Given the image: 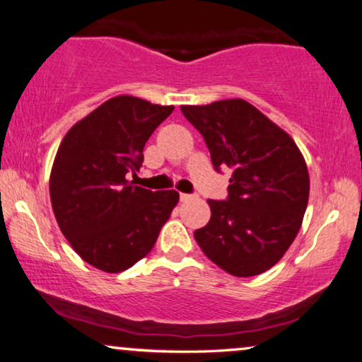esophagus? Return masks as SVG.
Wrapping results in <instances>:
<instances>
[{"label": "esophagus", "mask_w": 362, "mask_h": 362, "mask_svg": "<svg viewBox=\"0 0 362 362\" xmlns=\"http://www.w3.org/2000/svg\"><path fill=\"white\" fill-rule=\"evenodd\" d=\"M192 198H194V196H192V194H186V192H181V194H180V199L182 201V203H186V201H189V199H192Z\"/></svg>", "instance_id": "obj_1"}]
</instances>
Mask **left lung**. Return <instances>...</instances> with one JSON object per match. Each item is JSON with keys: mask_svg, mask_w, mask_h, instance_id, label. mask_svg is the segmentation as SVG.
Wrapping results in <instances>:
<instances>
[{"mask_svg": "<svg viewBox=\"0 0 362 362\" xmlns=\"http://www.w3.org/2000/svg\"><path fill=\"white\" fill-rule=\"evenodd\" d=\"M199 131L216 171L233 170L224 201L208 199L211 219L194 239L214 264L238 278L273 267L301 228L309 173L293 138L244 100L181 106Z\"/></svg>", "mask_w": 362, "mask_h": 362, "instance_id": "8db88e82", "label": "left lung"}]
</instances>
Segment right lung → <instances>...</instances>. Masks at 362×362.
<instances>
[{
    "label": "right lung",
    "mask_w": 362,
    "mask_h": 362,
    "mask_svg": "<svg viewBox=\"0 0 362 362\" xmlns=\"http://www.w3.org/2000/svg\"><path fill=\"white\" fill-rule=\"evenodd\" d=\"M175 106L116 96L78 121L61 141L49 196L61 233L88 264L121 273L143 259L180 201L175 189L134 186L143 148Z\"/></svg>",
    "instance_id": "1"
}]
</instances>
